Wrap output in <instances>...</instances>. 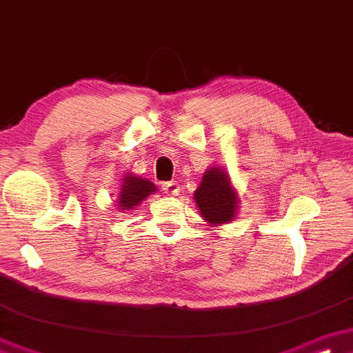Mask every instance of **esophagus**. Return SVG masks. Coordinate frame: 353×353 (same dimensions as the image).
Here are the masks:
<instances>
[{"label":"esophagus","mask_w":353,"mask_h":353,"mask_svg":"<svg viewBox=\"0 0 353 353\" xmlns=\"http://www.w3.org/2000/svg\"><path fill=\"white\" fill-rule=\"evenodd\" d=\"M161 190L165 192L166 195L175 196L178 195V192H180V185H178L176 181H166V183L161 185Z\"/></svg>","instance_id":"34e87169"}]
</instances>
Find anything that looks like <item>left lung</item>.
<instances>
[{
	"label": "left lung",
	"instance_id": "left-lung-1",
	"mask_svg": "<svg viewBox=\"0 0 353 353\" xmlns=\"http://www.w3.org/2000/svg\"><path fill=\"white\" fill-rule=\"evenodd\" d=\"M193 200L200 215L212 225L232 222L239 208L237 192L221 166H210V170L203 173L202 183L193 193Z\"/></svg>",
	"mask_w": 353,
	"mask_h": 353
}]
</instances>
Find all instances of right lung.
Listing matches in <instances>:
<instances>
[{
    "mask_svg": "<svg viewBox=\"0 0 353 353\" xmlns=\"http://www.w3.org/2000/svg\"><path fill=\"white\" fill-rule=\"evenodd\" d=\"M154 192H157V187H154L153 181L134 175H126L123 178L116 205L119 210H131Z\"/></svg>",
    "mask_w": 353,
    "mask_h": 353,
    "instance_id": "obj_1",
    "label": "right lung"
}]
</instances>
